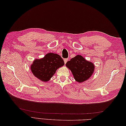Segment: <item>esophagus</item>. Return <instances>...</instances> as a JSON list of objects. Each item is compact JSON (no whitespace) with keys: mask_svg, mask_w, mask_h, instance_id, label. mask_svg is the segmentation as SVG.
I'll use <instances>...</instances> for the list:
<instances>
[{"mask_svg":"<svg viewBox=\"0 0 126 126\" xmlns=\"http://www.w3.org/2000/svg\"><path fill=\"white\" fill-rule=\"evenodd\" d=\"M68 59H64V63H67V62H68Z\"/></svg>","mask_w":126,"mask_h":126,"instance_id":"obj_1","label":"esophagus"}]
</instances>
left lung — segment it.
<instances>
[{
    "label": "left lung",
    "instance_id": "obj_1",
    "mask_svg": "<svg viewBox=\"0 0 126 126\" xmlns=\"http://www.w3.org/2000/svg\"><path fill=\"white\" fill-rule=\"evenodd\" d=\"M66 66L71 70L76 81L78 82H83L88 79L94 69V64L79 55L67 62Z\"/></svg>",
    "mask_w": 126,
    "mask_h": 126
}]
</instances>
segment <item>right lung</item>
Listing matches in <instances>:
<instances>
[{
  "label": "right lung",
  "instance_id": "1",
  "mask_svg": "<svg viewBox=\"0 0 126 126\" xmlns=\"http://www.w3.org/2000/svg\"><path fill=\"white\" fill-rule=\"evenodd\" d=\"M60 56L48 53L44 58L35 59L30 66L32 72L36 77L44 82L48 81L59 68L64 65Z\"/></svg>",
  "mask_w": 126,
  "mask_h": 126
}]
</instances>
